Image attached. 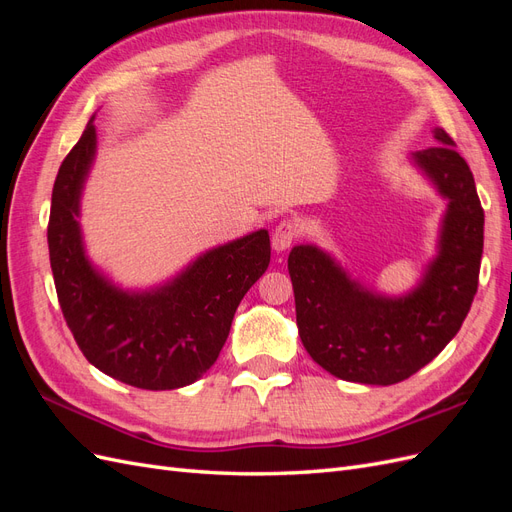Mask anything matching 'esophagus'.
I'll list each match as a JSON object with an SVG mask.
<instances>
[{
	"label": "esophagus",
	"mask_w": 512,
	"mask_h": 512,
	"mask_svg": "<svg viewBox=\"0 0 512 512\" xmlns=\"http://www.w3.org/2000/svg\"><path fill=\"white\" fill-rule=\"evenodd\" d=\"M301 235V224L297 220H282L273 230V250L284 252L288 247L299 239Z\"/></svg>",
	"instance_id": "esophagus-1"
}]
</instances>
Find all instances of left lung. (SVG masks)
I'll list each match as a JSON object with an SVG mask.
<instances>
[{
    "label": "left lung",
    "mask_w": 512,
    "mask_h": 512,
    "mask_svg": "<svg viewBox=\"0 0 512 512\" xmlns=\"http://www.w3.org/2000/svg\"><path fill=\"white\" fill-rule=\"evenodd\" d=\"M442 143L414 153L451 200L440 254L423 284L404 299H382L350 282L312 245H297L288 273L305 350L329 374L361 384H397L444 350L466 320L478 288L485 211L468 162L442 128Z\"/></svg>",
    "instance_id": "obj_1"
}]
</instances>
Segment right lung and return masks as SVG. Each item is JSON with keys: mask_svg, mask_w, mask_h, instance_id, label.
Segmentation results:
<instances>
[{"mask_svg": "<svg viewBox=\"0 0 512 512\" xmlns=\"http://www.w3.org/2000/svg\"><path fill=\"white\" fill-rule=\"evenodd\" d=\"M94 151L96 128L87 123L53 185L49 256L61 314L85 359L106 376L145 391L192 384L218 361L241 299L267 271L269 232L211 250L156 292H121L85 260L74 220Z\"/></svg>", "mask_w": 512, "mask_h": 512, "instance_id": "right-lung-1", "label": "right lung"}]
</instances>
